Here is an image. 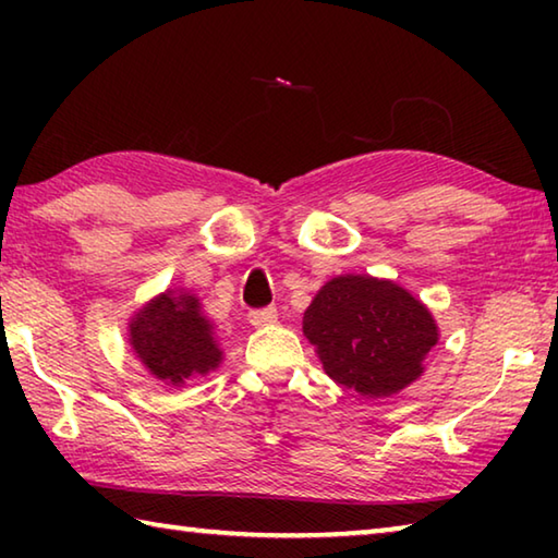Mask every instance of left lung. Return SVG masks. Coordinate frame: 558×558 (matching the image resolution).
I'll list each match as a JSON object with an SVG mask.
<instances>
[{
  "mask_svg": "<svg viewBox=\"0 0 558 558\" xmlns=\"http://www.w3.org/2000/svg\"><path fill=\"white\" fill-rule=\"evenodd\" d=\"M128 339L145 369L172 386H184L194 374L206 376L223 362L214 323L192 292L167 288L147 300L128 319Z\"/></svg>",
  "mask_w": 558,
  "mask_h": 558,
  "instance_id": "8db88e82",
  "label": "left lung"
}]
</instances>
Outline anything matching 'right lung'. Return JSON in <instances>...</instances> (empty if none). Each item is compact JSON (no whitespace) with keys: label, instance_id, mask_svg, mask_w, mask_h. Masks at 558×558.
Masks as SVG:
<instances>
[{"label":"right lung","instance_id":"right-lung-1","mask_svg":"<svg viewBox=\"0 0 558 558\" xmlns=\"http://www.w3.org/2000/svg\"><path fill=\"white\" fill-rule=\"evenodd\" d=\"M302 332L329 379L366 399L393 396L418 379L440 337L430 310L409 290L354 272L319 288Z\"/></svg>","mask_w":558,"mask_h":558}]
</instances>
